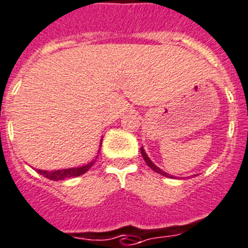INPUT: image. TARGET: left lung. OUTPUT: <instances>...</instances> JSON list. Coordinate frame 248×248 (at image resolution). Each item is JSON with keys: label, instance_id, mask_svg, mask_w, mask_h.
<instances>
[{"label": "left lung", "instance_id": "left-lung-1", "mask_svg": "<svg viewBox=\"0 0 248 248\" xmlns=\"http://www.w3.org/2000/svg\"><path fill=\"white\" fill-rule=\"evenodd\" d=\"M140 154H142L143 159H144V161H145V163H147V165L149 166V168L152 169L153 171H155V172L160 173V175H163V176H165V177H170V179H172L173 176H171V175H169L168 172H165V171H163V170H161L160 168H158V166H156L155 164H154V163H153L152 160H150V159H149V156H148V155H147V153H145V150L143 149V147L140 148Z\"/></svg>", "mask_w": 248, "mask_h": 248}]
</instances>
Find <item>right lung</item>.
I'll return each instance as SVG.
<instances>
[{"label": "right lung", "instance_id": "1", "mask_svg": "<svg viewBox=\"0 0 248 248\" xmlns=\"http://www.w3.org/2000/svg\"><path fill=\"white\" fill-rule=\"evenodd\" d=\"M100 147H101V142H100ZM99 152H100V148H99ZM96 158H98V155H96ZM95 159H94L93 161H90L89 164H87V165L78 166V168L61 169V170H51V171L36 169V171H38L40 175L45 176L46 179L52 180V181H60V180L69 179V177H78V176H80V175H83V173H85L90 168H92L93 164L95 163Z\"/></svg>", "mask_w": 248, "mask_h": 248}]
</instances>
